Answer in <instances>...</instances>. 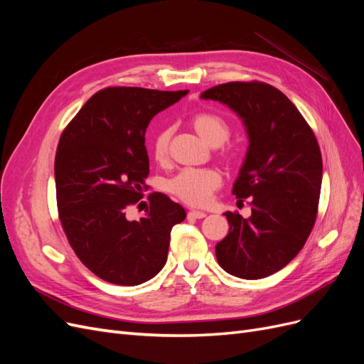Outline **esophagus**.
I'll return each instance as SVG.
<instances>
[{
  "instance_id": "obj_1",
  "label": "esophagus",
  "mask_w": 364,
  "mask_h": 364,
  "mask_svg": "<svg viewBox=\"0 0 364 364\" xmlns=\"http://www.w3.org/2000/svg\"><path fill=\"white\" fill-rule=\"evenodd\" d=\"M206 214L203 211H197V209H191L188 211V218H203Z\"/></svg>"
}]
</instances>
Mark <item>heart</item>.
<instances>
[{
  "label": "heart",
  "instance_id": "obj_1",
  "mask_svg": "<svg viewBox=\"0 0 364 364\" xmlns=\"http://www.w3.org/2000/svg\"><path fill=\"white\" fill-rule=\"evenodd\" d=\"M193 126L209 144H220L229 136L226 119L213 112H199L193 117ZM171 129L161 127L151 141V151L156 161H164L168 151ZM222 174L213 167H186L167 182L168 191L179 200L200 206L211 200L214 191L222 185Z\"/></svg>",
  "mask_w": 364,
  "mask_h": 364
}]
</instances>
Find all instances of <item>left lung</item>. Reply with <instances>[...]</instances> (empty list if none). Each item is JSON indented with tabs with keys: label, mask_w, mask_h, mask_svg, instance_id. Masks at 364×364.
<instances>
[{
	"label": "left lung",
	"mask_w": 364,
	"mask_h": 364,
	"mask_svg": "<svg viewBox=\"0 0 364 364\" xmlns=\"http://www.w3.org/2000/svg\"><path fill=\"white\" fill-rule=\"evenodd\" d=\"M203 100L228 105L245 121L249 149L232 193L250 200L252 215L225 213L228 235L215 257L229 274L261 279L301 252L316 223L322 155L310 124L277 87L264 82H228Z\"/></svg>",
	"instance_id": "8db88e82"
}]
</instances>
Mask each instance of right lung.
Returning a JSON list of instances; mask_svg holds the SVG:
<instances>
[{
  "instance_id": "right-lung-1",
  "label": "right lung",
  "mask_w": 364,
  "mask_h": 364,
  "mask_svg": "<svg viewBox=\"0 0 364 364\" xmlns=\"http://www.w3.org/2000/svg\"><path fill=\"white\" fill-rule=\"evenodd\" d=\"M186 94L109 86L62 132L54 159L60 225L77 258L106 282L132 287L156 277L171 228L186 217L168 196L151 193L146 215L127 218V208L149 190L150 119Z\"/></svg>"
}]
</instances>
